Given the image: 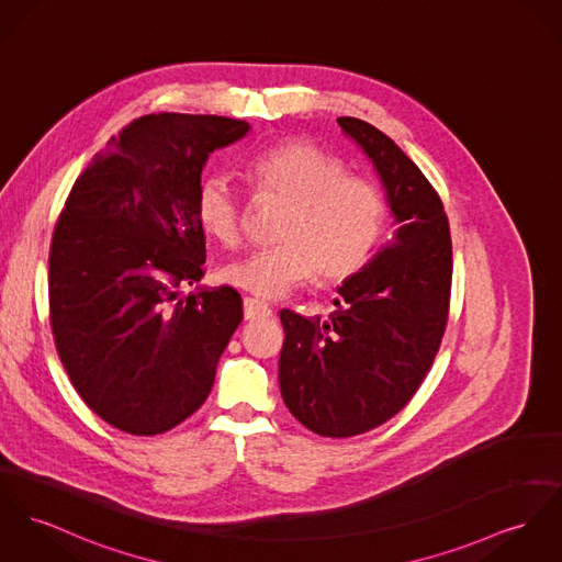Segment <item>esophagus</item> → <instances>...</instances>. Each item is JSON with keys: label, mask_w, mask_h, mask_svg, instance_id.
Here are the masks:
<instances>
[{"label": "esophagus", "mask_w": 562, "mask_h": 562, "mask_svg": "<svg viewBox=\"0 0 562 562\" xmlns=\"http://www.w3.org/2000/svg\"><path fill=\"white\" fill-rule=\"evenodd\" d=\"M244 307H246V314H248V316H259V314H265V312H267V314L271 312L269 305L257 302V300H252V297H246V300H244Z\"/></svg>", "instance_id": "1"}]
</instances>
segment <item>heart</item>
Segmentation results:
<instances>
[{
    "instance_id": "heart-1",
    "label": "heart",
    "mask_w": 562,
    "mask_h": 562,
    "mask_svg": "<svg viewBox=\"0 0 562 562\" xmlns=\"http://www.w3.org/2000/svg\"><path fill=\"white\" fill-rule=\"evenodd\" d=\"M305 269L293 255H260L248 259L237 271V284L260 302H276L295 291Z\"/></svg>"
}]
</instances>
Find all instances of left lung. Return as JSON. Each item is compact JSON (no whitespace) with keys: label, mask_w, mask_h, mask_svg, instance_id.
<instances>
[{"label":"left lung","mask_w":562,"mask_h":562,"mask_svg":"<svg viewBox=\"0 0 562 562\" xmlns=\"http://www.w3.org/2000/svg\"><path fill=\"white\" fill-rule=\"evenodd\" d=\"M297 222L359 255L327 321L280 314V391L307 430L359 438L422 387L451 300V241L430 181L381 130L342 117L291 160Z\"/></svg>","instance_id":"left-lung-1"}]
</instances>
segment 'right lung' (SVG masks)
<instances>
[{
    "label": "right lung",
    "instance_id": "right-lung-1",
    "mask_svg": "<svg viewBox=\"0 0 562 562\" xmlns=\"http://www.w3.org/2000/svg\"><path fill=\"white\" fill-rule=\"evenodd\" d=\"M205 160L181 124L145 115L91 158L53 233L57 352L89 408L140 438L186 434L244 318L241 297L199 284L235 259L203 226Z\"/></svg>",
    "mask_w": 562,
    "mask_h": 562
}]
</instances>
